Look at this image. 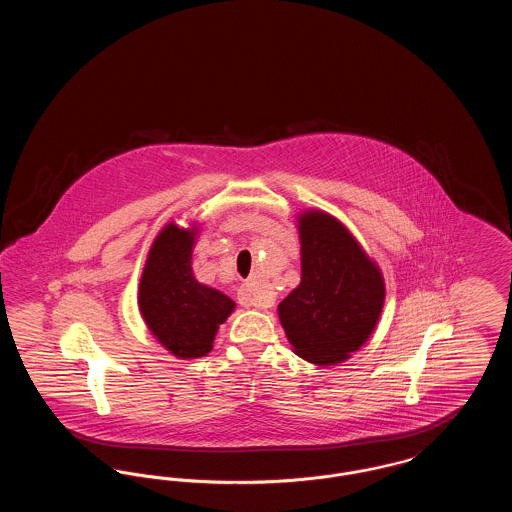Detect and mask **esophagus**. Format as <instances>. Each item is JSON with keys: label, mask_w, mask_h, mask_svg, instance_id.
Masks as SVG:
<instances>
[{"label": "esophagus", "mask_w": 512, "mask_h": 512, "mask_svg": "<svg viewBox=\"0 0 512 512\" xmlns=\"http://www.w3.org/2000/svg\"><path fill=\"white\" fill-rule=\"evenodd\" d=\"M238 301L244 307H257V309H268L272 307V295L267 292H257L253 282H245L244 286L238 290Z\"/></svg>", "instance_id": "1"}]
</instances>
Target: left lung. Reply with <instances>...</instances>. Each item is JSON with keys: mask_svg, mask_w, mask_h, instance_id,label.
Returning <instances> with one entry per match:
<instances>
[{"mask_svg": "<svg viewBox=\"0 0 512 512\" xmlns=\"http://www.w3.org/2000/svg\"><path fill=\"white\" fill-rule=\"evenodd\" d=\"M297 234L301 282L278 305V318L295 355L313 365H338L372 336L386 299L384 274L326 211H301Z\"/></svg>", "mask_w": 512, "mask_h": 512, "instance_id": "8db88e82", "label": "left lung"}]
</instances>
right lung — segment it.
Listing matches in <instances>:
<instances>
[{
	"label": "right lung",
	"mask_w": 512,
	"mask_h": 512,
	"mask_svg": "<svg viewBox=\"0 0 512 512\" xmlns=\"http://www.w3.org/2000/svg\"><path fill=\"white\" fill-rule=\"evenodd\" d=\"M197 234V222H167L149 247L138 286L147 330L176 359L205 357L220 324L236 309L226 293L197 282L192 268Z\"/></svg>",
	"instance_id": "1"
}]
</instances>
